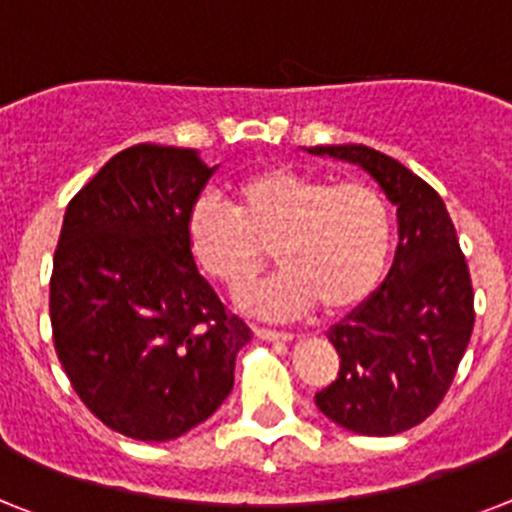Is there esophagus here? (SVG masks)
Returning a JSON list of instances; mask_svg holds the SVG:
<instances>
[{
	"instance_id": "1",
	"label": "esophagus",
	"mask_w": 512,
	"mask_h": 512,
	"mask_svg": "<svg viewBox=\"0 0 512 512\" xmlns=\"http://www.w3.org/2000/svg\"><path fill=\"white\" fill-rule=\"evenodd\" d=\"M255 336L257 338H265V341H291V333H286V330H273V328H263V325H255Z\"/></svg>"
}]
</instances>
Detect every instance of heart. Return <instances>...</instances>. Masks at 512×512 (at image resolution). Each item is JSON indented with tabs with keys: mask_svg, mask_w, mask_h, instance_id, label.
<instances>
[{
	"mask_svg": "<svg viewBox=\"0 0 512 512\" xmlns=\"http://www.w3.org/2000/svg\"><path fill=\"white\" fill-rule=\"evenodd\" d=\"M197 268L242 294L270 263L281 270L244 299L263 315H296L320 302L343 315L380 286L393 252V210L369 182H336L296 169L252 171L234 184V210L200 197L187 213Z\"/></svg>",
	"mask_w": 512,
	"mask_h": 512,
	"instance_id": "obj_1",
	"label": "heart"
}]
</instances>
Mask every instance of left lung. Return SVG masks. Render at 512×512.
I'll list each match as a JSON object with an SVG mask.
<instances>
[{
	"label": "left lung",
	"mask_w": 512,
	"mask_h": 512,
	"mask_svg": "<svg viewBox=\"0 0 512 512\" xmlns=\"http://www.w3.org/2000/svg\"><path fill=\"white\" fill-rule=\"evenodd\" d=\"M359 163L398 205V249L380 289L330 328L338 377L317 409L356 435L422 424L448 393L474 330V286L448 208L422 176L367 145H317Z\"/></svg>",
	"instance_id": "1"
}]
</instances>
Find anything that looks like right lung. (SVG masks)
Listing matches in <instances>:
<instances>
[{
	"label": "right lung",
	"instance_id": "obj_1",
	"mask_svg": "<svg viewBox=\"0 0 512 512\" xmlns=\"http://www.w3.org/2000/svg\"><path fill=\"white\" fill-rule=\"evenodd\" d=\"M213 171L195 148L132 145L64 213L49 283L54 349L80 401L132 440L166 442L205 422L252 336L187 244V213Z\"/></svg>",
	"mask_w": 512,
	"mask_h": 512
}]
</instances>
